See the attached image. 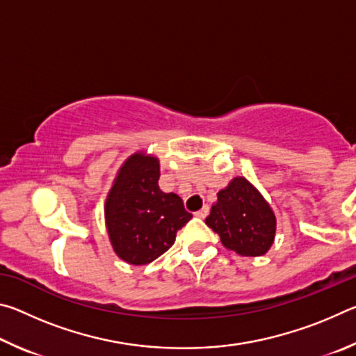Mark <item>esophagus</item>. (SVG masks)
I'll list each match as a JSON object with an SVG mask.
<instances>
[{
  "mask_svg": "<svg viewBox=\"0 0 356 356\" xmlns=\"http://www.w3.org/2000/svg\"><path fill=\"white\" fill-rule=\"evenodd\" d=\"M195 215L197 216V218H202V220H204V218H206V216L209 215V207L204 206L201 210H197V212H196Z\"/></svg>",
  "mask_w": 356,
  "mask_h": 356,
  "instance_id": "1",
  "label": "esophagus"
}]
</instances>
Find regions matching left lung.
Wrapping results in <instances>:
<instances>
[{"instance_id":"left-lung-1","label":"left lung","mask_w":356,"mask_h":356,"mask_svg":"<svg viewBox=\"0 0 356 356\" xmlns=\"http://www.w3.org/2000/svg\"><path fill=\"white\" fill-rule=\"evenodd\" d=\"M206 225L227 250L240 256H262L273 243L276 218L272 209L245 177H236L218 191Z\"/></svg>"}]
</instances>
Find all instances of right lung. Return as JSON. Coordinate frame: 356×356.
Instances as JSON below:
<instances>
[{
    "mask_svg": "<svg viewBox=\"0 0 356 356\" xmlns=\"http://www.w3.org/2000/svg\"><path fill=\"white\" fill-rule=\"evenodd\" d=\"M160 165L154 156L131 155L108 195L105 218L116 254L131 265L155 261L171 248L176 234L193 215L176 193L159 186Z\"/></svg>",
    "mask_w": 356,
    "mask_h": 356,
    "instance_id": "right-lung-1",
    "label": "right lung"
}]
</instances>
